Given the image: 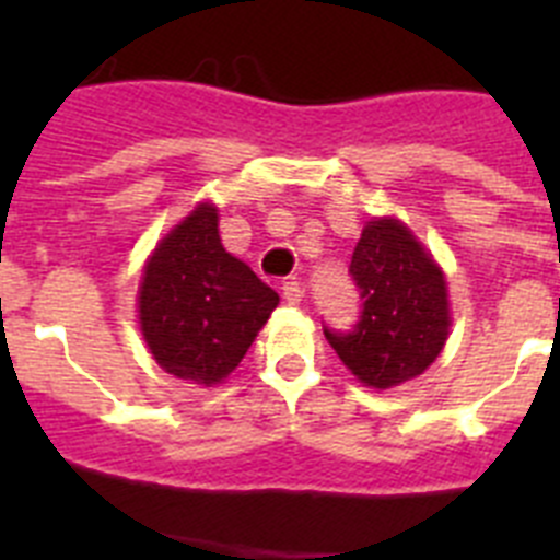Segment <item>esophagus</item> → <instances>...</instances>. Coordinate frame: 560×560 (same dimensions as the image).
Wrapping results in <instances>:
<instances>
[{"mask_svg":"<svg viewBox=\"0 0 560 560\" xmlns=\"http://www.w3.org/2000/svg\"><path fill=\"white\" fill-rule=\"evenodd\" d=\"M283 300L289 305H300V300H303V283L296 277H289L283 283Z\"/></svg>","mask_w":560,"mask_h":560,"instance_id":"1","label":"esophagus"}]
</instances>
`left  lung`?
<instances>
[{"label": "left lung", "mask_w": 560, "mask_h": 560, "mask_svg": "<svg viewBox=\"0 0 560 560\" xmlns=\"http://www.w3.org/2000/svg\"><path fill=\"white\" fill-rule=\"evenodd\" d=\"M350 275L361 316L350 330L325 328L330 348L364 387L412 381L448 339L446 277L398 219H375L361 230Z\"/></svg>", "instance_id": "obj_1"}]
</instances>
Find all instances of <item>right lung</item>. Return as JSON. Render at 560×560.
<instances>
[{
    "label": "right lung",
    "mask_w": 560,
    "mask_h": 560,
    "mask_svg": "<svg viewBox=\"0 0 560 560\" xmlns=\"http://www.w3.org/2000/svg\"><path fill=\"white\" fill-rule=\"evenodd\" d=\"M277 303V291L221 246L219 210L205 201L153 249L140 328L165 373L212 387L241 364Z\"/></svg>",
    "instance_id": "1"
}]
</instances>
